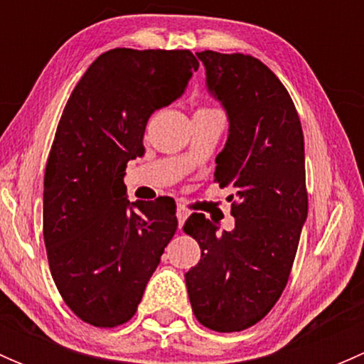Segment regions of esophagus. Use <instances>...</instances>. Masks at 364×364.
Returning a JSON list of instances; mask_svg holds the SVG:
<instances>
[{
    "label": "esophagus",
    "mask_w": 364,
    "mask_h": 364,
    "mask_svg": "<svg viewBox=\"0 0 364 364\" xmlns=\"http://www.w3.org/2000/svg\"><path fill=\"white\" fill-rule=\"evenodd\" d=\"M176 216H178V223L179 227H183V223H185V220L188 218V209L185 208V205L179 204L178 209H176Z\"/></svg>",
    "instance_id": "34e87169"
}]
</instances>
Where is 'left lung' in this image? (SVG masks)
Here are the masks:
<instances>
[{"mask_svg": "<svg viewBox=\"0 0 364 364\" xmlns=\"http://www.w3.org/2000/svg\"><path fill=\"white\" fill-rule=\"evenodd\" d=\"M208 87L229 114V139L216 156L215 181L236 190L230 232H216L203 213L183 230L200 247L185 274L193 315L205 328L234 333L252 328L287 285L308 215L304 139L291 95L250 54L197 53Z\"/></svg>", "mask_w": 364, "mask_h": 364, "instance_id": "1", "label": "left lung"}]
</instances>
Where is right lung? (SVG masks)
Instances as JSON below:
<instances>
[{
  "instance_id": "1",
  "label": "right lung",
  "mask_w": 364,
  "mask_h": 364,
  "mask_svg": "<svg viewBox=\"0 0 364 364\" xmlns=\"http://www.w3.org/2000/svg\"><path fill=\"white\" fill-rule=\"evenodd\" d=\"M197 68L186 49H111L61 114L43 178V241L61 297L95 328L134 317L178 229L171 197L130 205L123 178L144 155L149 116L181 97Z\"/></svg>"
}]
</instances>
